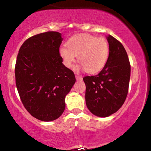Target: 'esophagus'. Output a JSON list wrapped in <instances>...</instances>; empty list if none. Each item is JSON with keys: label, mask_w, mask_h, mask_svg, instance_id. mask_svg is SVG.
Instances as JSON below:
<instances>
[{"label": "esophagus", "mask_w": 151, "mask_h": 151, "mask_svg": "<svg viewBox=\"0 0 151 151\" xmlns=\"http://www.w3.org/2000/svg\"><path fill=\"white\" fill-rule=\"evenodd\" d=\"M76 78L78 81H82V80H83V77H82L80 75H76Z\"/></svg>", "instance_id": "34e87169"}]
</instances>
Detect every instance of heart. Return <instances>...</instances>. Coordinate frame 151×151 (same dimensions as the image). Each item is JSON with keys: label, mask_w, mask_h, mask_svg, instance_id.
Wrapping results in <instances>:
<instances>
[{"label": "heart", "mask_w": 151, "mask_h": 151, "mask_svg": "<svg viewBox=\"0 0 151 151\" xmlns=\"http://www.w3.org/2000/svg\"><path fill=\"white\" fill-rule=\"evenodd\" d=\"M59 53L66 67L70 68L78 56L80 64L76 70H86L95 73L102 70L109 57V44L103 37L89 34H78L71 37L67 47L62 46Z\"/></svg>", "instance_id": "b5f03b06"}]
</instances>
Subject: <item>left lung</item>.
<instances>
[{
    "mask_svg": "<svg viewBox=\"0 0 151 151\" xmlns=\"http://www.w3.org/2000/svg\"><path fill=\"white\" fill-rule=\"evenodd\" d=\"M109 57L105 66L96 76H85V101L89 110L100 117L110 116L119 110L128 95L130 64L122 44L107 36Z\"/></svg>",
    "mask_w": 151,
    "mask_h": 151,
    "instance_id": "8db88e82",
    "label": "left lung"
}]
</instances>
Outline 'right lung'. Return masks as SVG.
Returning <instances> with one entry per match:
<instances>
[{"label":"right lung","instance_id":"1","mask_svg":"<svg viewBox=\"0 0 151 151\" xmlns=\"http://www.w3.org/2000/svg\"><path fill=\"white\" fill-rule=\"evenodd\" d=\"M63 38L58 32L34 35L21 46L15 65L16 85L23 106L35 118L54 121L65 109V96L76 78L59 53Z\"/></svg>","mask_w":151,"mask_h":151}]
</instances>
